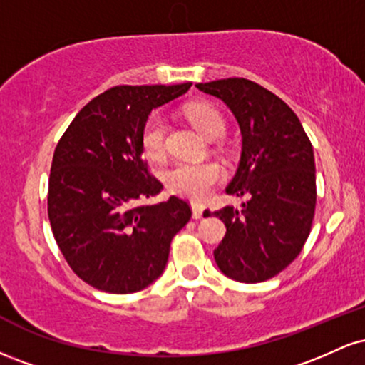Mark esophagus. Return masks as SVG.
I'll list each match as a JSON object with an SVG mask.
<instances>
[{"label": "esophagus", "instance_id": "1", "mask_svg": "<svg viewBox=\"0 0 365 365\" xmlns=\"http://www.w3.org/2000/svg\"><path fill=\"white\" fill-rule=\"evenodd\" d=\"M192 212H194V217H195V220H200V217H202L204 207H202V206H199V204H192Z\"/></svg>", "mask_w": 365, "mask_h": 365}]
</instances>
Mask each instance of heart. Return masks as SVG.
Returning <instances> with one entry per match:
<instances>
[{
  "label": "heart",
  "instance_id": "1",
  "mask_svg": "<svg viewBox=\"0 0 365 365\" xmlns=\"http://www.w3.org/2000/svg\"><path fill=\"white\" fill-rule=\"evenodd\" d=\"M187 118L207 139H215L225 132V118L211 104L197 103L187 108ZM144 154L150 159H161L166 150V118L161 113H153L140 133ZM225 171L216 161H182L165 173V185L173 194L202 202L223 178Z\"/></svg>",
  "mask_w": 365,
  "mask_h": 365
}]
</instances>
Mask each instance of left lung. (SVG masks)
Masks as SVG:
<instances>
[{
    "label": "left lung",
    "mask_w": 365,
    "mask_h": 365,
    "mask_svg": "<svg viewBox=\"0 0 365 365\" xmlns=\"http://www.w3.org/2000/svg\"><path fill=\"white\" fill-rule=\"evenodd\" d=\"M221 99L242 130V159L226 192L242 209L215 211L226 235L215 249L221 273L242 283L274 278L302 252L316 211V165L307 133L278 96L247 78L197 83Z\"/></svg>",
    "instance_id": "obj_1"
}]
</instances>
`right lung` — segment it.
I'll list each match as a JSON object with an SVG mask.
<instances>
[{
	"mask_svg": "<svg viewBox=\"0 0 365 365\" xmlns=\"http://www.w3.org/2000/svg\"><path fill=\"white\" fill-rule=\"evenodd\" d=\"M192 83L116 86L78 111L58 140L48 187L54 240L78 278L108 293L145 288L165 269L173 237L188 223L180 197L149 204L161 182L142 158L154 108Z\"/></svg>",
	"mask_w": 365,
	"mask_h": 365,
	"instance_id": "right-lung-1",
	"label": "right lung"
}]
</instances>
